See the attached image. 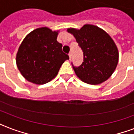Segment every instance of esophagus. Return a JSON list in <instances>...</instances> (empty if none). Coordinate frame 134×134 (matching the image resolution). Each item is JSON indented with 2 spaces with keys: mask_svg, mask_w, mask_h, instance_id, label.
Listing matches in <instances>:
<instances>
[{
  "mask_svg": "<svg viewBox=\"0 0 134 134\" xmlns=\"http://www.w3.org/2000/svg\"><path fill=\"white\" fill-rule=\"evenodd\" d=\"M69 60H71V52L69 53Z\"/></svg>",
  "mask_w": 134,
  "mask_h": 134,
  "instance_id": "1",
  "label": "esophagus"
}]
</instances>
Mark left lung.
I'll return each instance as SVG.
<instances>
[{
    "mask_svg": "<svg viewBox=\"0 0 134 134\" xmlns=\"http://www.w3.org/2000/svg\"><path fill=\"white\" fill-rule=\"evenodd\" d=\"M83 53V62L73 69L80 79L96 85L106 81L116 68L118 50L108 34L97 26L86 24L80 30L68 28Z\"/></svg>",
    "mask_w": 134,
    "mask_h": 134,
    "instance_id": "1",
    "label": "left lung"
}]
</instances>
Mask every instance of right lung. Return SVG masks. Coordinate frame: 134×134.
I'll list each match as a JSON object with an SVG mask.
<instances>
[{"mask_svg": "<svg viewBox=\"0 0 134 134\" xmlns=\"http://www.w3.org/2000/svg\"><path fill=\"white\" fill-rule=\"evenodd\" d=\"M58 32L44 27L35 29L24 38L16 54V65L27 81L44 84L54 79L69 55L57 41Z\"/></svg>", "mask_w": 134, "mask_h": 134, "instance_id": "1", "label": "right lung"}]
</instances>
